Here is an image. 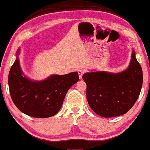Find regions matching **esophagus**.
<instances>
[{
	"instance_id": "1",
	"label": "esophagus",
	"mask_w": 150,
	"mask_h": 150,
	"mask_svg": "<svg viewBox=\"0 0 150 150\" xmlns=\"http://www.w3.org/2000/svg\"><path fill=\"white\" fill-rule=\"evenodd\" d=\"M83 73H84V71L83 69H79V70H78V75H79V77L80 79H82V75H83Z\"/></svg>"
}]
</instances>
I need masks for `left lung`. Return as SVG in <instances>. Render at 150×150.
<instances>
[{
	"mask_svg": "<svg viewBox=\"0 0 150 150\" xmlns=\"http://www.w3.org/2000/svg\"><path fill=\"white\" fill-rule=\"evenodd\" d=\"M82 78L87 85L86 97L94 112L104 117L128 112L139 98L143 84L142 69L132 50L128 68L120 73L92 71Z\"/></svg>",
	"mask_w": 150,
	"mask_h": 150,
	"instance_id": "obj_1",
	"label": "left lung"
}]
</instances>
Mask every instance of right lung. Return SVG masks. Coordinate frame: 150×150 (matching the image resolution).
Returning a JSON list of instances; mask_svg holds the SVG:
<instances>
[{"label":"right lung","mask_w":150,"mask_h":150,"mask_svg":"<svg viewBox=\"0 0 150 150\" xmlns=\"http://www.w3.org/2000/svg\"><path fill=\"white\" fill-rule=\"evenodd\" d=\"M20 52V48H18L8 78L13 102L19 110L30 117L53 116L62 107L69 88L79 81L77 72L52 75L41 81L30 79L21 69Z\"/></svg>","instance_id":"obj_1"}]
</instances>
